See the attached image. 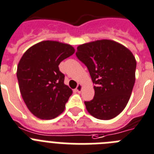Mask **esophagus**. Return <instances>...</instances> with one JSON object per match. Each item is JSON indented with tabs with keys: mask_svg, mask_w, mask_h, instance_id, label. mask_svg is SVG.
Masks as SVG:
<instances>
[{
	"mask_svg": "<svg viewBox=\"0 0 154 154\" xmlns=\"http://www.w3.org/2000/svg\"><path fill=\"white\" fill-rule=\"evenodd\" d=\"M81 90H82V85H77V88H76V91H77L78 93H80V92L81 91Z\"/></svg>",
	"mask_w": 154,
	"mask_h": 154,
	"instance_id": "34e87169",
	"label": "esophagus"
}]
</instances>
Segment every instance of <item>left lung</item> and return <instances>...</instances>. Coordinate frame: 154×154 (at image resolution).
Segmentation results:
<instances>
[{
  "label": "left lung",
  "mask_w": 154,
  "mask_h": 154,
  "mask_svg": "<svg viewBox=\"0 0 154 154\" xmlns=\"http://www.w3.org/2000/svg\"><path fill=\"white\" fill-rule=\"evenodd\" d=\"M76 56L95 85L93 99L85 101L88 112L101 120L120 114L135 84L136 62L133 53L115 41L103 39L79 45Z\"/></svg>",
  "instance_id": "obj_1"
}]
</instances>
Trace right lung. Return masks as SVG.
I'll return each mask as SVG.
<instances>
[{"label": "right lung", "instance_id": "1", "mask_svg": "<svg viewBox=\"0 0 154 154\" xmlns=\"http://www.w3.org/2000/svg\"><path fill=\"white\" fill-rule=\"evenodd\" d=\"M74 51L68 44L43 41L29 48L21 58L17 69L19 89L35 116L52 119L64 111L73 91L64 85L65 75L59 65Z\"/></svg>", "mask_w": 154, "mask_h": 154}]
</instances>
